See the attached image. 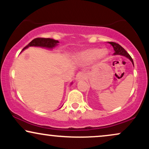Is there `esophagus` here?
Returning <instances> with one entry per match:
<instances>
[{"instance_id": "esophagus-1", "label": "esophagus", "mask_w": 149, "mask_h": 149, "mask_svg": "<svg viewBox=\"0 0 149 149\" xmlns=\"http://www.w3.org/2000/svg\"><path fill=\"white\" fill-rule=\"evenodd\" d=\"M84 78H85V74H84V72H78L76 75V80L77 81L84 79Z\"/></svg>"}]
</instances>
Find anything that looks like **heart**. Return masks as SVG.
<instances>
[{"label":"heart","instance_id":"obj_1","mask_svg":"<svg viewBox=\"0 0 149 149\" xmlns=\"http://www.w3.org/2000/svg\"><path fill=\"white\" fill-rule=\"evenodd\" d=\"M108 54V52L106 48L100 49L97 48H89L81 53L80 56L84 61L91 62L95 58L100 61L105 59Z\"/></svg>","mask_w":149,"mask_h":149}]
</instances>
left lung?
Returning <instances> with one entry per match:
<instances>
[{
  "mask_svg": "<svg viewBox=\"0 0 149 149\" xmlns=\"http://www.w3.org/2000/svg\"><path fill=\"white\" fill-rule=\"evenodd\" d=\"M109 43L111 44L112 46L113 47L114 50H115V53H114V54L115 55L120 54V55H123V56H126V57L128 58L131 61V62L134 65L133 58H131V56H130V54H128L127 52H126L125 49H124V48H123V47L121 46L120 45H119V44L117 43H115V42H109Z\"/></svg>",
  "mask_w": 149,
  "mask_h": 149,
  "instance_id": "8db88e82",
  "label": "left lung"
}]
</instances>
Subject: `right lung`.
<instances>
[{"label": "right lung", "instance_id": "1", "mask_svg": "<svg viewBox=\"0 0 149 149\" xmlns=\"http://www.w3.org/2000/svg\"><path fill=\"white\" fill-rule=\"evenodd\" d=\"M58 43V41L52 39V38H36L34 39H33L32 41L30 42L28 45H27L24 49L27 48V47H30V46H39V47H48V48H52L53 47H54L55 45H57Z\"/></svg>", "mask_w": 149, "mask_h": 149}]
</instances>
